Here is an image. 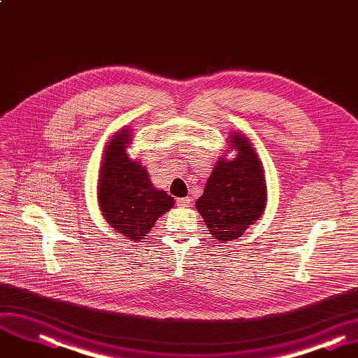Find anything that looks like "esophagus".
Here are the masks:
<instances>
[{"mask_svg":"<svg viewBox=\"0 0 358 358\" xmlns=\"http://www.w3.org/2000/svg\"><path fill=\"white\" fill-rule=\"evenodd\" d=\"M178 206H182V207H188L191 204V196H185V198H178L176 199Z\"/></svg>","mask_w":358,"mask_h":358,"instance_id":"34e87169","label":"esophagus"}]
</instances>
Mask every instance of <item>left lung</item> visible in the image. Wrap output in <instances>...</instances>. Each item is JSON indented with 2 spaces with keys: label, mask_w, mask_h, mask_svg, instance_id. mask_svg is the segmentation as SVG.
Segmentation results:
<instances>
[{
  "label": "left lung",
  "mask_w": 358,
  "mask_h": 358,
  "mask_svg": "<svg viewBox=\"0 0 358 358\" xmlns=\"http://www.w3.org/2000/svg\"><path fill=\"white\" fill-rule=\"evenodd\" d=\"M229 150L236 151L235 159L220 157L195 203L210 234L220 242L239 238L260 219L267 203L263 166L250 139L234 132Z\"/></svg>",
  "instance_id": "obj_1"
}]
</instances>
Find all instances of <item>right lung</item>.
I'll use <instances>...</instances> for the list:
<instances>
[{"instance_id":"obj_1","label":"right lung","mask_w":358,"mask_h":358,"mask_svg":"<svg viewBox=\"0 0 358 358\" xmlns=\"http://www.w3.org/2000/svg\"><path fill=\"white\" fill-rule=\"evenodd\" d=\"M132 129L114 134L106 147L98 180V204L107 223L123 236L139 241L155 220L175 206L166 191L157 189L147 169L127 157Z\"/></svg>"}]
</instances>
